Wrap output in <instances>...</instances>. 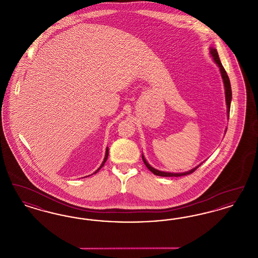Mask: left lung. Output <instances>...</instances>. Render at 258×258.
<instances>
[{
	"mask_svg": "<svg viewBox=\"0 0 258 258\" xmlns=\"http://www.w3.org/2000/svg\"><path fill=\"white\" fill-rule=\"evenodd\" d=\"M210 55L211 57L213 58L214 61L216 62V64L219 67L220 69V72H221V78H222V81H223V86H224V91H225V102H226V107H227V118H229V112H230V103H231V99H232V91H231V85H230V80H229V77L226 74L224 68L222 67L221 64V60H220V57H219V54H218V51L216 48L214 47H210ZM225 133H226V130H225ZM142 160L144 161L145 165L147 166L148 169L152 173H154L155 175L157 176H161V177H180V176H184V175H187V174H190L194 171H196L197 168L202 164V162L200 164H198L196 167H194L192 169L188 170V171L184 172H179V173H174V172H165L160 171L158 170L156 168H154L153 166H151L149 163H148L147 160L145 159V157L143 156L142 154Z\"/></svg>",
	"mask_w": 258,
	"mask_h": 258,
	"instance_id": "obj_1",
	"label": "left lung"
}]
</instances>
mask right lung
Returning a JSON list of instances; mask_svg holds the SVG:
<instances>
[{
  "label": "right lung",
  "mask_w": 258,
  "mask_h": 258,
  "mask_svg": "<svg viewBox=\"0 0 258 258\" xmlns=\"http://www.w3.org/2000/svg\"><path fill=\"white\" fill-rule=\"evenodd\" d=\"M107 158H108V147L106 148V151H105V157H104V159H103V161L101 162V164H100V166L98 167V169H97L96 171L94 172L93 174H96V173H98V172L99 171V170H100V168H101V167H102V166L104 165L105 161L107 160ZM93 174H92V175H93ZM89 176H90V175H89Z\"/></svg>",
  "instance_id": "obj_1"
}]
</instances>
